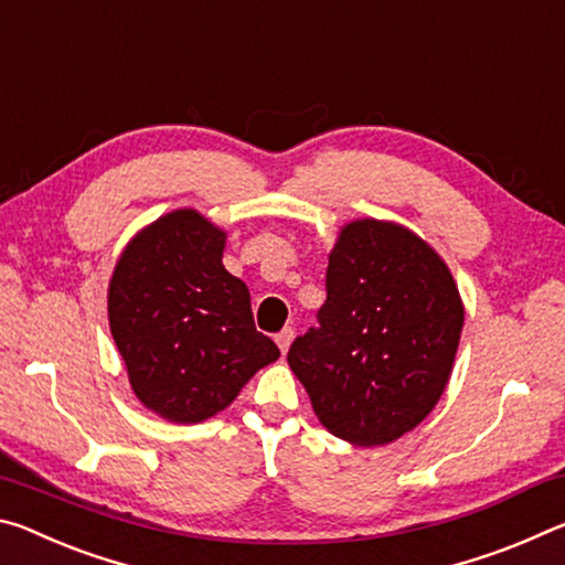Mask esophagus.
<instances>
[{
  "label": "esophagus",
  "mask_w": 565,
  "mask_h": 565,
  "mask_svg": "<svg viewBox=\"0 0 565 565\" xmlns=\"http://www.w3.org/2000/svg\"><path fill=\"white\" fill-rule=\"evenodd\" d=\"M292 335H295L292 328H282V330L275 335V343H277V348H280L282 355L288 353V348H290V343H292Z\"/></svg>",
  "instance_id": "34e87169"
}]
</instances>
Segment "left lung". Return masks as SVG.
I'll list each match as a JSON object with an SVG mask.
<instances>
[{"label":"left lung","instance_id":"left-lung-1","mask_svg":"<svg viewBox=\"0 0 565 565\" xmlns=\"http://www.w3.org/2000/svg\"><path fill=\"white\" fill-rule=\"evenodd\" d=\"M318 328L288 363L320 423L355 446H385L440 401L463 305L446 263L393 222H350L332 247Z\"/></svg>","mask_w":565,"mask_h":565}]
</instances>
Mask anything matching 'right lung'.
Listing matches in <instances>:
<instances>
[{"mask_svg":"<svg viewBox=\"0 0 565 565\" xmlns=\"http://www.w3.org/2000/svg\"><path fill=\"white\" fill-rule=\"evenodd\" d=\"M225 233L178 210L142 230L109 282V330L135 395L174 423H200L280 358L257 332L249 290L222 265Z\"/></svg>","mask_w":565,"mask_h":565,"instance_id":"1","label":"right lung"}]
</instances>
